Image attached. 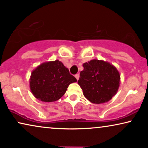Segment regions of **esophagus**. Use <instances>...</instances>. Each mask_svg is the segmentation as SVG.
I'll use <instances>...</instances> for the list:
<instances>
[{
	"instance_id": "obj_1",
	"label": "esophagus",
	"mask_w": 148,
	"mask_h": 148,
	"mask_svg": "<svg viewBox=\"0 0 148 148\" xmlns=\"http://www.w3.org/2000/svg\"><path fill=\"white\" fill-rule=\"evenodd\" d=\"M75 78L77 79V80H78L79 78V73L76 74L75 75Z\"/></svg>"
}]
</instances>
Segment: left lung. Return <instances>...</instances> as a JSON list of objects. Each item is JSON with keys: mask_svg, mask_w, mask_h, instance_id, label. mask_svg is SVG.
Segmentation results:
<instances>
[{"mask_svg": "<svg viewBox=\"0 0 148 148\" xmlns=\"http://www.w3.org/2000/svg\"><path fill=\"white\" fill-rule=\"evenodd\" d=\"M78 84L83 94L94 104L108 102L116 94L120 86L119 71L110 62L93 59L83 64Z\"/></svg>", "mask_w": 148, "mask_h": 148, "instance_id": "obj_1", "label": "left lung"}]
</instances>
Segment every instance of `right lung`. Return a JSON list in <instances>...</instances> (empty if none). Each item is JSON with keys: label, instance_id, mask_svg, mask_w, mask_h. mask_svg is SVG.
Here are the masks:
<instances>
[{"label": "right lung", "instance_id": "1", "mask_svg": "<svg viewBox=\"0 0 148 148\" xmlns=\"http://www.w3.org/2000/svg\"><path fill=\"white\" fill-rule=\"evenodd\" d=\"M74 76L58 60L45 62L32 72L29 88L35 98L42 102H52L65 94L68 86L76 82Z\"/></svg>", "mask_w": 148, "mask_h": 148}]
</instances>
